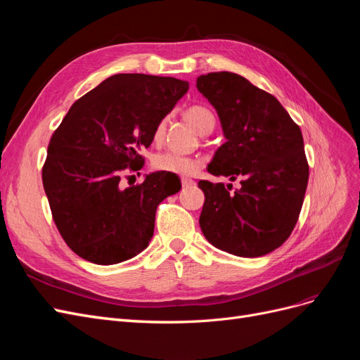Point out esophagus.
I'll return each mask as SVG.
<instances>
[{
	"instance_id": "esophagus-1",
	"label": "esophagus",
	"mask_w": 360,
	"mask_h": 360,
	"mask_svg": "<svg viewBox=\"0 0 360 360\" xmlns=\"http://www.w3.org/2000/svg\"><path fill=\"white\" fill-rule=\"evenodd\" d=\"M192 184H195V181H193L192 179H188V177H183V179H181V186H183V188L192 186Z\"/></svg>"
}]
</instances>
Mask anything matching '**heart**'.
Returning a JSON list of instances; mask_svg holds the SVG:
<instances>
[{
    "instance_id": "b5f03b06",
    "label": "heart",
    "mask_w": 360,
    "mask_h": 360,
    "mask_svg": "<svg viewBox=\"0 0 360 360\" xmlns=\"http://www.w3.org/2000/svg\"><path fill=\"white\" fill-rule=\"evenodd\" d=\"M184 117H186L191 126L200 134H205L207 130H210L212 132L216 123L213 112L209 110V108L201 106V105H193L188 108L186 112H184ZM165 130H167V118H162L153 130L155 143H160L163 136H165ZM153 167L158 171L177 174V176H191V174L197 172V169L200 168V160L192 156L176 153V151H165V153H160L155 158Z\"/></svg>"
}]
</instances>
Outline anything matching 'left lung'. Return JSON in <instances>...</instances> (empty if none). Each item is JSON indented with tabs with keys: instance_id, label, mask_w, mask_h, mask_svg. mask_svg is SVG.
<instances>
[{
	"instance_id": "obj_1",
	"label": "left lung",
	"mask_w": 360,
	"mask_h": 360,
	"mask_svg": "<svg viewBox=\"0 0 360 360\" xmlns=\"http://www.w3.org/2000/svg\"><path fill=\"white\" fill-rule=\"evenodd\" d=\"M198 91L219 115L225 143L207 171L242 186L198 181L205 195L200 226L214 248L255 258L275 250L296 226L309 167L300 127L275 96L243 76L214 72L198 76Z\"/></svg>"
}]
</instances>
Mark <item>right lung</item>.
Wrapping results in <instances>:
<instances>
[{"instance_id":"obj_1","label":"right lung","mask_w":360,"mask_h":360,"mask_svg":"<svg viewBox=\"0 0 360 360\" xmlns=\"http://www.w3.org/2000/svg\"><path fill=\"white\" fill-rule=\"evenodd\" d=\"M189 90L169 76L118 73L76 101L52 134L41 169L49 207L61 237L94 264H117L148 246L158 205L177 193L176 174H147L122 188L123 172L143 167L141 148Z\"/></svg>"}]
</instances>
